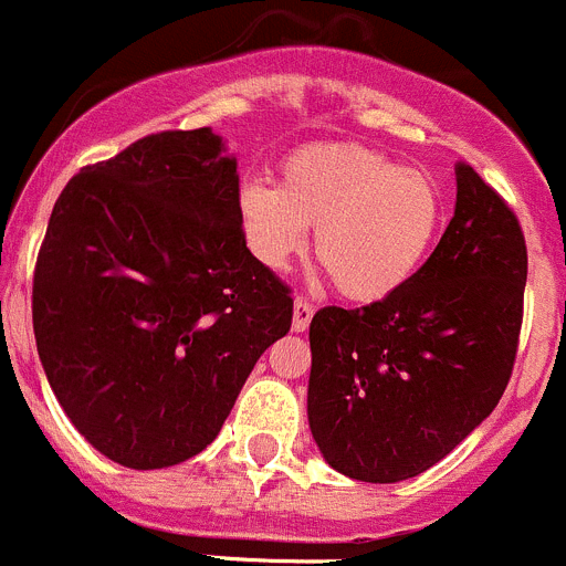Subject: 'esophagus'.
<instances>
[{
	"mask_svg": "<svg viewBox=\"0 0 566 566\" xmlns=\"http://www.w3.org/2000/svg\"><path fill=\"white\" fill-rule=\"evenodd\" d=\"M311 317H314V305L308 300L297 297L294 300V319H292V328L294 331H305L311 325Z\"/></svg>",
	"mask_w": 566,
	"mask_h": 566,
	"instance_id": "obj_1",
	"label": "esophagus"
}]
</instances>
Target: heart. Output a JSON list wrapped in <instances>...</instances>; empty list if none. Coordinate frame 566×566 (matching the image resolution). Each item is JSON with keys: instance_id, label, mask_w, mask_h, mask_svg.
I'll list each match as a JSON object with an SVG mask.
<instances>
[{"instance_id": "b5f03b06", "label": "heart", "mask_w": 566, "mask_h": 566, "mask_svg": "<svg viewBox=\"0 0 566 566\" xmlns=\"http://www.w3.org/2000/svg\"><path fill=\"white\" fill-rule=\"evenodd\" d=\"M238 207L249 247L269 269H286L314 230L319 266L354 303L401 292L443 221L432 176L356 143L303 145L280 163L277 185H243Z\"/></svg>"}]
</instances>
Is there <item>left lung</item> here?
<instances>
[{
    "label": "left lung",
    "mask_w": 566,
    "mask_h": 566,
    "mask_svg": "<svg viewBox=\"0 0 566 566\" xmlns=\"http://www.w3.org/2000/svg\"><path fill=\"white\" fill-rule=\"evenodd\" d=\"M454 219L401 292L325 305L308 328V423L331 469L398 483L485 421L511 381L527 247L516 212L469 163Z\"/></svg>",
    "instance_id": "obj_1"
}]
</instances>
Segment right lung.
<instances>
[{
  "instance_id": "1",
  "label": "right lung",
  "mask_w": 566,
  "mask_h": 566,
  "mask_svg": "<svg viewBox=\"0 0 566 566\" xmlns=\"http://www.w3.org/2000/svg\"><path fill=\"white\" fill-rule=\"evenodd\" d=\"M238 163L210 128L159 132L61 190L33 272L46 381L126 469L216 440L243 381L292 328V289L247 249Z\"/></svg>"
}]
</instances>
